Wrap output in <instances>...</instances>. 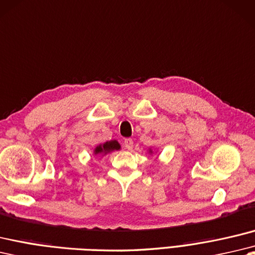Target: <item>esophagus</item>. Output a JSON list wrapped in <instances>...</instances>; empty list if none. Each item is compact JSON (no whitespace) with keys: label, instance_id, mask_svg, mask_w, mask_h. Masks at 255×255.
<instances>
[{"label":"esophagus","instance_id":"1","mask_svg":"<svg viewBox=\"0 0 255 255\" xmlns=\"http://www.w3.org/2000/svg\"><path fill=\"white\" fill-rule=\"evenodd\" d=\"M124 145H125V147L127 150H131L132 149V146H133V141H132V139H125V141H124Z\"/></svg>","mask_w":255,"mask_h":255}]
</instances>
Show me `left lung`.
I'll return each instance as SVG.
<instances>
[{"instance_id":"8db88e82","label":"left lung","mask_w":255,"mask_h":255,"mask_svg":"<svg viewBox=\"0 0 255 255\" xmlns=\"http://www.w3.org/2000/svg\"><path fill=\"white\" fill-rule=\"evenodd\" d=\"M149 153H150V154H153V151L150 149V150H149Z\"/></svg>"}]
</instances>
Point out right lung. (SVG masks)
Returning <instances> with one entry per match:
<instances>
[{"label": "right lung", "mask_w": 255, "mask_h": 255, "mask_svg": "<svg viewBox=\"0 0 255 255\" xmlns=\"http://www.w3.org/2000/svg\"><path fill=\"white\" fill-rule=\"evenodd\" d=\"M121 150V144L118 143L117 140H111V141H106L104 143H101L97 145L96 149L93 150V154L94 155H106L108 153H111L113 151H118Z\"/></svg>", "instance_id": "obj_1"}]
</instances>
